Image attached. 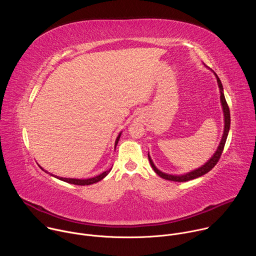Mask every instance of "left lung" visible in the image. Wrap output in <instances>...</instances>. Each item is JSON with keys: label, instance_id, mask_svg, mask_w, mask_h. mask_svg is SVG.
I'll use <instances>...</instances> for the list:
<instances>
[{"label": "left lung", "instance_id": "1", "mask_svg": "<svg viewBox=\"0 0 256 256\" xmlns=\"http://www.w3.org/2000/svg\"><path fill=\"white\" fill-rule=\"evenodd\" d=\"M216 78V82H218V88H220V93H221V96H220V99H221V104H222V107H223V112H224V132H223V136H222V140L220 142V144H218V147L216 151V153L212 156V158L204 164L202 165V167L196 169V170H192L186 174H184V175H172V174H168V173H164L162 171H160L153 163L149 153H148V158H149V161H150V164L152 166V168L154 169V171L162 178L166 179V180H171V181H178V182H184V181H188V180H192V179H194V178H198L200 176H202L204 175L206 173H208V171H210L214 165L218 163V159H220L222 153H223V150H224V147H225V144H226V140H227V136H228V134H229V130H230V122H231V120H230V110H229V106L227 104V101L225 99V95H224V90H223V85L221 83V80L218 79V77L216 76V72H214Z\"/></svg>", "mask_w": 256, "mask_h": 256}]
</instances>
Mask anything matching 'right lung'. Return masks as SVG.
I'll use <instances>...</instances> for the list:
<instances>
[{
  "label": "right lung",
  "mask_w": 256,
  "mask_h": 256,
  "mask_svg": "<svg viewBox=\"0 0 256 256\" xmlns=\"http://www.w3.org/2000/svg\"><path fill=\"white\" fill-rule=\"evenodd\" d=\"M120 134H122V132L118 134V136L116 138V144H118V140H120ZM42 168V167H40ZM44 172H46L48 173V171H46L44 169H42ZM110 170H112V168L110 169H108V170H106V171H104L103 173H101V174H99V175H97V176H95V177H92V178H88V179H76V178H64V177H58V176H56V175H54V174H50L52 176H54V177H56V178H58V179H60V180H62V181H64V182H68V184H76V186H90V184H96V182H98V181H100L101 179H103L109 172H110ZM48 174H50V172H48Z\"/></svg>",
  "instance_id": "1"
}]
</instances>
